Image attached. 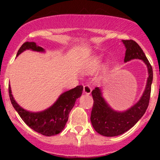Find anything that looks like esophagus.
Wrapping results in <instances>:
<instances>
[{
  "label": "esophagus",
  "mask_w": 160,
  "mask_h": 160,
  "mask_svg": "<svg viewBox=\"0 0 160 160\" xmlns=\"http://www.w3.org/2000/svg\"><path fill=\"white\" fill-rule=\"evenodd\" d=\"M91 91H92V89L90 88L89 85H85V86L83 87V93H84L85 94L89 95L90 93H91Z\"/></svg>",
  "instance_id": "esophagus-1"
}]
</instances>
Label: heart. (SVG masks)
<instances>
[{"label":"heart","mask_w":160,"mask_h":160,"mask_svg":"<svg viewBox=\"0 0 160 160\" xmlns=\"http://www.w3.org/2000/svg\"><path fill=\"white\" fill-rule=\"evenodd\" d=\"M102 64V60L98 56H95L90 61L89 66L86 69V72L88 73H93V72H97L100 69Z\"/></svg>","instance_id":"b5f03b06"}]
</instances>
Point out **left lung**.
I'll use <instances>...</instances> for the list:
<instances>
[{
  "instance_id": "1",
  "label": "left lung",
  "mask_w": 160,
  "mask_h": 160,
  "mask_svg": "<svg viewBox=\"0 0 160 160\" xmlns=\"http://www.w3.org/2000/svg\"><path fill=\"white\" fill-rule=\"evenodd\" d=\"M122 42L126 49L124 60L125 62L135 59H142L147 67L149 77L146 89L139 101L125 111L113 110L103 98L101 88H95L94 90H92L93 104L90 122L98 133L107 137L118 136L132 128L144 115L149 106L150 99L153 77L152 66L138 43L132 39L122 40Z\"/></svg>"
}]
</instances>
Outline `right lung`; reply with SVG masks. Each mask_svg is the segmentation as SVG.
Returning <instances> with one entry per match:
<instances>
[{
  "label": "right lung",
  "instance_id": "right-lung-1",
  "mask_svg": "<svg viewBox=\"0 0 160 160\" xmlns=\"http://www.w3.org/2000/svg\"><path fill=\"white\" fill-rule=\"evenodd\" d=\"M28 49L42 52H45L43 48L37 46L34 42H26L21 46L16 56ZM8 90L11 104L25 123L38 133L52 136L60 133L65 128L70 111L77 98L81 96L83 86H77L73 89L62 93L51 107L39 112H31L22 108L13 98L10 85Z\"/></svg>",
  "mask_w": 160,
  "mask_h": 160
}]
</instances>
